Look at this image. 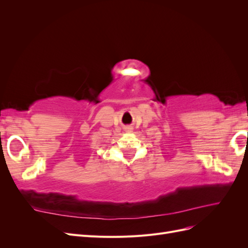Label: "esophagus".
Instances as JSON below:
<instances>
[{"instance_id":"1","label":"esophagus","mask_w":248,"mask_h":248,"mask_svg":"<svg viewBox=\"0 0 248 248\" xmlns=\"http://www.w3.org/2000/svg\"><path fill=\"white\" fill-rule=\"evenodd\" d=\"M125 130H126V132H131V131L133 130V128H132V127L128 126V127H126V128H125Z\"/></svg>"}]
</instances>
